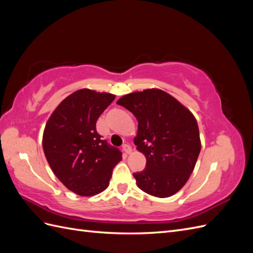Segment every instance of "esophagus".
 <instances>
[{"mask_svg": "<svg viewBox=\"0 0 253 253\" xmlns=\"http://www.w3.org/2000/svg\"><path fill=\"white\" fill-rule=\"evenodd\" d=\"M122 151H124L126 154H129V153H132V148H131V145H128V144H125L124 147H122Z\"/></svg>", "mask_w": 253, "mask_h": 253, "instance_id": "34e87169", "label": "esophagus"}]
</instances>
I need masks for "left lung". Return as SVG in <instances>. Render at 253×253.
Instances as JSON below:
<instances>
[{"label": "left lung", "instance_id": "1", "mask_svg": "<svg viewBox=\"0 0 253 253\" xmlns=\"http://www.w3.org/2000/svg\"><path fill=\"white\" fill-rule=\"evenodd\" d=\"M117 104L138 121L134 143L147 164L143 171L133 173L137 186L162 198L178 192L192 174L202 148L192 113L158 88L127 94Z\"/></svg>", "mask_w": 253, "mask_h": 253}]
</instances>
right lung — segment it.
Masks as SVG:
<instances>
[{
	"label": "right lung",
	"mask_w": 253,
	"mask_h": 253,
	"mask_svg": "<svg viewBox=\"0 0 253 253\" xmlns=\"http://www.w3.org/2000/svg\"><path fill=\"white\" fill-rule=\"evenodd\" d=\"M115 95L82 88L53 111L43 133V150L59 180L74 193L91 196L110 185L119 149L101 139L96 122Z\"/></svg>",
	"instance_id": "right-lung-1"
}]
</instances>
